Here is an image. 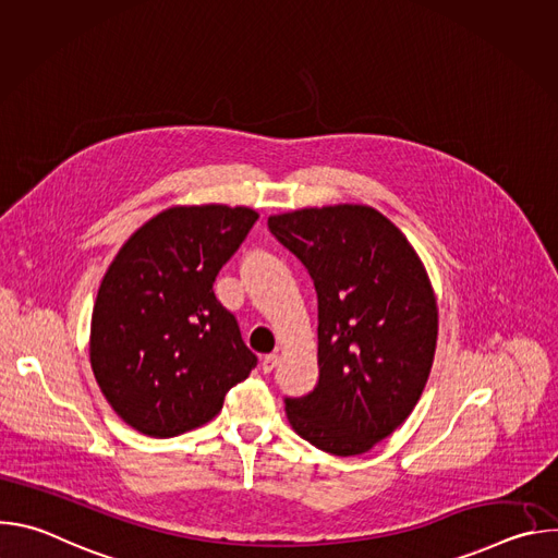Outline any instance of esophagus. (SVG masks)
<instances>
[{"label":"esophagus","mask_w":558,"mask_h":558,"mask_svg":"<svg viewBox=\"0 0 558 558\" xmlns=\"http://www.w3.org/2000/svg\"><path fill=\"white\" fill-rule=\"evenodd\" d=\"M278 362H280V357H278V353H271V355H265L263 357V373H271L276 366H278Z\"/></svg>","instance_id":"1"}]
</instances>
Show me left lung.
I'll return each instance as SVG.
<instances>
[{"label":"left lung","mask_w":558,"mask_h":558,"mask_svg":"<svg viewBox=\"0 0 558 558\" xmlns=\"http://www.w3.org/2000/svg\"><path fill=\"white\" fill-rule=\"evenodd\" d=\"M267 225L317 293L320 377L308 395L284 397L289 424L325 452L362 454L407 422L428 381V274L407 235L366 205L308 207Z\"/></svg>","instance_id":"1"}]
</instances>
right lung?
<instances>
[{
    "label": "right lung",
    "mask_w": 558,
    "mask_h": 558,
    "mask_svg": "<svg viewBox=\"0 0 558 558\" xmlns=\"http://www.w3.org/2000/svg\"><path fill=\"white\" fill-rule=\"evenodd\" d=\"M258 214L250 207L166 209L119 250L90 325V364L112 411L149 437H177L216 417L258 357L214 295L222 265Z\"/></svg>",
    "instance_id": "1"
}]
</instances>
